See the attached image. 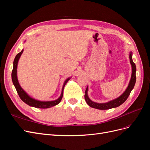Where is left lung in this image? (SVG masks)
<instances>
[{"label": "left lung", "instance_id": "left-lung-1", "mask_svg": "<svg viewBox=\"0 0 150 150\" xmlns=\"http://www.w3.org/2000/svg\"><path fill=\"white\" fill-rule=\"evenodd\" d=\"M132 52L130 51L129 54V61H130V64L131 66V70H132V72H131V79L129 82L128 86L126 90L124 91V93H122L121 95L117 98L116 99H112V100H111L110 101H108L107 103H96L93 101L91 99L89 96H88V86H87L86 88V91H85V94H84V98L85 100L87 103L88 105L93 108H96L98 109V110H109V109H111V108H115L120 106V105L123 103L127 98H128L129 96V94L131 93V91L134 88L135 83H136V80H137V78H136V71H137V67H136V65L134 63L133 61V59H132Z\"/></svg>", "mask_w": 150, "mask_h": 150}]
</instances>
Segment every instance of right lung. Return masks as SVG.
<instances>
[{
    "mask_svg": "<svg viewBox=\"0 0 150 150\" xmlns=\"http://www.w3.org/2000/svg\"><path fill=\"white\" fill-rule=\"evenodd\" d=\"M23 51H24V49H22L19 54H17L16 55V56L14 59V61H13V69L12 71V83H13V86H15L17 92L18 94H19L20 98L22 99V101L24 102L25 104H28V105L32 106V107L36 108L46 109V108H51V107H53L54 106L57 105V104H58L61 102V99L62 98V96H63V91H64V86L66 84V83L68 82V81H69L71 78V77H69V78H68L67 79H66L65 80V81L64 82V84H63L62 88L61 96L59 97L57 99H56V100L40 101V100H38V99L32 98L22 88V87L19 83V81H18V78H17V64H18V62H19V59L22 55V52H23Z\"/></svg>",
    "mask_w": 150,
    "mask_h": 150,
    "instance_id": "obj_1",
    "label": "right lung"
}]
</instances>
